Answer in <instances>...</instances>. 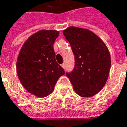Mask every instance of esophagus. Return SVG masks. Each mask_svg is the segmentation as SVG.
<instances>
[{"label":"esophagus","instance_id":"esophagus-1","mask_svg":"<svg viewBox=\"0 0 127 127\" xmlns=\"http://www.w3.org/2000/svg\"><path fill=\"white\" fill-rule=\"evenodd\" d=\"M61 66H62V67H63V69H64V68H65V64L63 63L62 64H61Z\"/></svg>","mask_w":127,"mask_h":127}]
</instances>
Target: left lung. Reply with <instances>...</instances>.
<instances>
[{"instance_id":"8db88e82","label":"left lung","mask_w":127,"mask_h":127,"mask_svg":"<svg viewBox=\"0 0 127 127\" xmlns=\"http://www.w3.org/2000/svg\"><path fill=\"white\" fill-rule=\"evenodd\" d=\"M75 56V66L66 72L75 92L82 97H91L105 84L111 67V57L105 44L88 29L75 26L63 31Z\"/></svg>"}]
</instances>
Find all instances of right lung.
<instances>
[{"instance_id": "add662e5", "label": "right lung", "mask_w": 127, "mask_h": 127, "mask_svg": "<svg viewBox=\"0 0 127 127\" xmlns=\"http://www.w3.org/2000/svg\"><path fill=\"white\" fill-rule=\"evenodd\" d=\"M58 35L57 31H39L26 40L18 57L19 80L26 91L38 97L52 93L58 78L64 74L56 61L53 47Z\"/></svg>"}]
</instances>
